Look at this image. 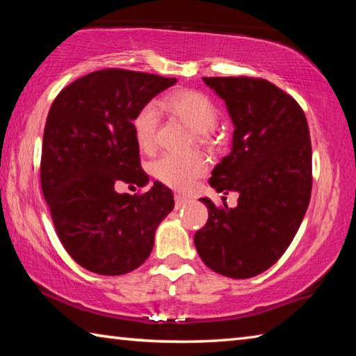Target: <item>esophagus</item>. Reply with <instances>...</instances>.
Listing matches in <instances>:
<instances>
[{"mask_svg": "<svg viewBox=\"0 0 356 356\" xmlns=\"http://www.w3.org/2000/svg\"><path fill=\"white\" fill-rule=\"evenodd\" d=\"M174 201H176V209H180V207H185L186 204L190 202V200L188 197H184V196H180V195H176L174 196Z\"/></svg>", "mask_w": 356, "mask_h": 356, "instance_id": "esophagus-1", "label": "esophagus"}]
</instances>
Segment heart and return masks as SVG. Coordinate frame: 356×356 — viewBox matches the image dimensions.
<instances>
[{
    "label": "heart",
    "mask_w": 356,
    "mask_h": 356,
    "mask_svg": "<svg viewBox=\"0 0 356 356\" xmlns=\"http://www.w3.org/2000/svg\"><path fill=\"white\" fill-rule=\"evenodd\" d=\"M160 106L171 116L182 120L195 134V140L212 147L218 143L215 125L218 122L220 110L207 94L182 89L165 97ZM160 116L154 104L143 105L131 119V130L138 146L144 152H152L156 143ZM207 172V161L201 154H165L152 163V174L161 184L174 190L186 191Z\"/></svg>",
    "instance_id": "heart-1"
}]
</instances>
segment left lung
<instances>
[{
    "label": "left lung",
    "instance_id": "left-lung-1",
    "mask_svg": "<svg viewBox=\"0 0 356 356\" xmlns=\"http://www.w3.org/2000/svg\"><path fill=\"white\" fill-rule=\"evenodd\" d=\"M226 102L234 129L231 154L215 166L210 185L238 191L237 207L209 197L206 226L195 234L201 259L229 278H252L284 254L308 209L312 150L298 102L254 76H204Z\"/></svg>",
    "mask_w": 356,
    "mask_h": 356
}]
</instances>
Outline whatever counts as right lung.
<instances>
[{
  "mask_svg": "<svg viewBox=\"0 0 356 356\" xmlns=\"http://www.w3.org/2000/svg\"><path fill=\"white\" fill-rule=\"evenodd\" d=\"M176 78L104 69L78 78L53 100L40 159L42 193L65 251L89 272L129 273L149 257L156 226L174 209L172 191L144 186L131 119Z\"/></svg>",
  "mask_w": 356,
  "mask_h": 356,
  "instance_id": "1",
  "label": "right lung"
}]
</instances>
